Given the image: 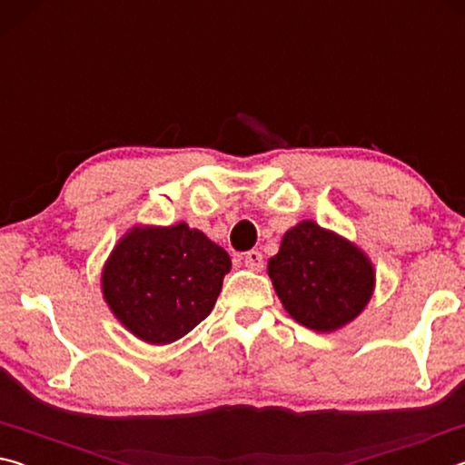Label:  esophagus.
<instances>
[{"label": "esophagus", "instance_id": "esophagus-1", "mask_svg": "<svg viewBox=\"0 0 465 465\" xmlns=\"http://www.w3.org/2000/svg\"><path fill=\"white\" fill-rule=\"evenodd\" d=\"M243 266H246L248 271H262L264 256L258 250H250L246 252V256H243Z\"/></svg>", "mask_w": 465, "mask_h": 465}]
</instances>
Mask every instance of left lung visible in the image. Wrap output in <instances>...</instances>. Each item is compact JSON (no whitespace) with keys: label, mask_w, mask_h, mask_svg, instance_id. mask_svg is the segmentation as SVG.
Wrapping results in <instances>:
<instances>
[{"label":"left lung","mask_w":465,"mask_h":465,"mask_svg":"<svg viewBox=\"0 0 465 465\" xmlns=\"http://www.w3.org/2000/svg\"><path fill=\"white\" fill-rule=\"evenodd\" d=\"M269 277L289 316L318 332L355 320L375 282L363 252L313 222L285 233L279 254L269 261Z\"/></svg>","instance_id":"left-lung-1"}]
</instances>
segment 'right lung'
I'll list each match as a JSON object with an SVG mask.
<instances>
[{
  "label": "right lung",
  "mask_w": 465,
  "mask_h": 465,
  "mask_svg": "<svg viewBox=\"0 0 465 465\" xmlns=\"http://www.w3.org/2000/svg\"><path fill=\"white\" fill-rule=\"evenodd\" d=\"M230 269L227 252L186 223L135 227L110 254L102 293L137 338L168 344L209 316Z\"/></svg>",
  "instance_id": "obj_1"
}]
</instances>
